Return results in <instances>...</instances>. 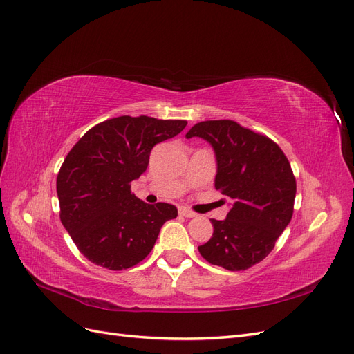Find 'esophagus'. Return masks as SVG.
Masks as SVG:
<instances>
[{
    "label": "esophagus",
    "instance_id": "34e87169",
    "mask_svg": "<svg viewBox=\"0 0 354 354\" xmlns=\"http://www.w3.org/2000/svg\"><path fill=\"white\" fill-rule=\"evenodd\" d=\"M179 215L187 216V218H194V216H197L196 212H193V210L188 209V207H180V209H179Z\"/></svg>",
    "mask_w": 354,
    "mask_h": 354
}]
</instances>
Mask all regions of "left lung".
<instances>
[{"mask_svg":"<svg viewBox=\"0 0 354 354\" xmlns=\"http://www.w3.org/2000/svg\"><path fill=\"white\" fill-rule=\"evenodd\" d=\"M193 136L214 147L215 188L233 201L227 219H210L214 234L198 246L200 255L230 271L248 270L270 254L290 222L294 171L274 140L233 120L200 121L187 133Z\"/></svg>","mask_w":354,"mask_h":354,"instance_id":"left-lung-1","label":"left lung"}]
</instances>
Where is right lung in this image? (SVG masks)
I'll list each match as a JSON object with an SVG mask.
<instances>
[{"mask_svg":"<svg viewBox=\"0 0 354 354\" xmlns=\"http://www.w3.org/2000/svg\"><path fill=\"white\" fill-rule=\"evenodd\" d=\"M185 126L121 115L93 126L71 148L56 179L59 216L90 262L114 271L139 264L165 222L178 216L174 205H148L130 185L147 170L151 149Z\"/></svg>","mask_w":354,"mask_h":354,"instance_id":"obj_1","label":"right lung"}]
</instances>
